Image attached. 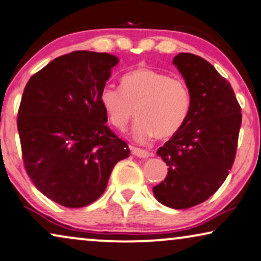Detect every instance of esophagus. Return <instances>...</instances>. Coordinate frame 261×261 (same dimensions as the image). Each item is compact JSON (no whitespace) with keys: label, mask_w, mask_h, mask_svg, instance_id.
Returning <instances> with one entry per match:
<instances>
[{"label":"esophagus","mask_w":261,"mask_h":261,"mask_svg":"<svg viewBox=\"0 0 261 261\" xmlns=\"http://www.w3.org/2000/svg\"><path fill=\"white\" fill-rule=\"evenodd\" d=\"M131 151H133L134 155H136L137 158H141V159H147L150 156V154L147 150H143V149H140V148H131Z\"/></svg>","instance_id":"34e87169"}]
</instances>
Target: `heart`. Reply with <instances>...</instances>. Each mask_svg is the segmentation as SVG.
<instances>
[{"label": "heart", "mask_w": 261, "mask_h": 261, "mask_svg": "<svg viewBox=\"0 0 261 261\" xmlns=\"http://www.w3.org/2000/svg\"><path fill=\"white\" fill-rule=\"evenodd\" d=\"M100 102L119 130H124L136 114L133 136L137 142H145L178 133L189 114L191 98L182 80L142 67L123 76L121 88L103 87Z\"/></svg>", "instance_id": "1"}]
</instances>
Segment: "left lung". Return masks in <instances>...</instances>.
Wrapping results in <instances>:
<instances>
[{"label":"left lung","mask_w":261,"mask_h":261,"mask_svg":"<svg viewBox=\"0 0 261 261\" xmlns=\"http://www.w3.org/2000/svg\"><path fill=\"white\" fill-rule=\"evenodd\" d=\"M173 64L185 80L191 105L182 126L156 152L168 173L152 192L163 205L189 209L213 196L228 176L242 114L230 83L213 64L185 52Z\"/></svg>","instance_id":"left-lung-1"}]
</instances>
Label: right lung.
Here are the masks:
<instances>
[{
  "mask_svg": "<svg viewBox=\"0 0 261 261\" xmlns=\"http://www.w3.org/2000/svg\"><path fill=\"white\" fill-rule=\"evenodd\" d=\"M118 57L74 51L29 80L17 116L22 159L34 186L65 207L105 192L113 167L130 155L107 123L100 94Z\"/></svg>",
  "mask_w": 261,
  "mask_h": 261,
  "instance_id": "1",
  "label": "right lung"
}]
</instances>
